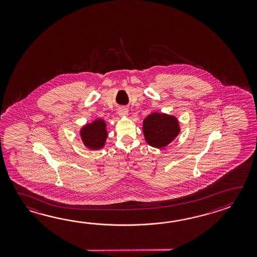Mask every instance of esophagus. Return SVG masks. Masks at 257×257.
Returning a JSON list of instances; mask_svg holds the SVG:
<instances>
[{
	"label": "esophagus",
	"mask_w": 257,
	"mask_h": 257,
	"mask_svg": "<svg viewBox=\"0 0 257 257\" xmlns=\"http://www.w3.org/2000/svg\"><path fill=\"white\" fill-rule=\"evenodd\" d=\"M117 113H118L119 115H127L128 110L126 107H120V108H118V110H117Z\"/></svg>",
	"instance_id": "1"
}]
</instances>
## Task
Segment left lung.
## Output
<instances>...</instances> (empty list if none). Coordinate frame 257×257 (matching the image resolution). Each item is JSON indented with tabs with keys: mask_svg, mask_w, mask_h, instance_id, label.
I'll return each mask as SVG.
<instances>
[{
	"mask_svg": "<svg viewBox=\"0 0 257 257\" xmlns=\"http://www.w3.org/2000/svg\"><path fill=\"white\" fill-rule=\"evenodd\" d=\"M142 131L150 146L162 149L175 140L180 127L174 115L153 112L143 120Z\"/></svg>",
	"mask_w": 257,
	"mask_h": 257,
	"instance_id": "left-lung-1",
	"label": "left lung"
}]
</instances>
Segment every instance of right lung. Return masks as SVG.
<instances>
[{"label": "right lung", "instance_id": "add662e5", "mask_svg": "<svg viewBox=\"0 0 257 257\" xmlns=\"http://www.w3.org/2000/svg\"><path fill=\"white\" fill-rule=\"evenodd\" d=\"M80 135L85 147L91 150H100L104 147L107 138L106 124L103 119H95L82 126Z\"/></svg>", "mask_w": 257, "mask_h": 257}]
</instances>
